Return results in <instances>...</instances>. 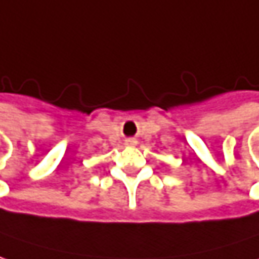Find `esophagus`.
<instances>
[{"label":"esophagus","mask_w":259,"mask_h":259,"mask_svg":"<svg viewBox=\"0 0 259 259\" xmlns=\"http://www.w3.org/2000/svg\"><path fill=\"white\" fill-rule=\"evenodd\" d=\"M126 144H127V145H135V144H136V141H135V139H127V141H126Z\"/></svg>","instance_id":"esophagus-1"}]
</instances>
